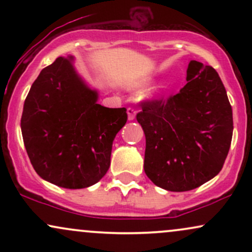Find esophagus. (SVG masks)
Instances as JSON below:
<instances>
[{
  "instance_id": "1",
  "label": "esophagus",
  "mask_w": 252,
  "mask_h": 252,
  "mask_svg": "<svg viewBox=\"0 0 252 252\" xmlns=\"http://www.w3.org/2000/svg\"><path fill=\"white\" fill-rule=\"evenodd\" d=\"M126 112H128V120L129 121L134 120L135 116H136V110L134 108H128Z\"/></svg>"
}]
</instances>
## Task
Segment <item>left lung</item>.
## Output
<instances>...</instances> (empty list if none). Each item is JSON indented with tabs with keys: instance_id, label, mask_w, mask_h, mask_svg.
Wrapping results in <instances>:
<instances>
[{
	"instance_id": "1",
	"label": "left lung",
	"mask_w": 252,
	"mask_h": 252,
	"mask_svg": "<svg viewBox=\"0 0 252 252\" xmlns=\"http://www.w3.org/2000/svg\"><path fill=\"white\" fill-rule=\"evenodd\" d=\"M136 118L146 135L144 172L172 192L194 189L218 174L233 131L232 108L212 66L192 60L187 84L168 98L143 100Z\"/></svg>"
}]
</instances>
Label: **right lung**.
<instances>
[{"instance_id": "add662e5", "label": "right lung", "mask_w": 252, "mask_h": 252, "mask_svg": "<svg viewBox=\"0 0 252 252\" xmlns=\"http://www.w3.org/2000/svg\"><path fill=\"white\" fill-rule=\"evenodd\" d=\"M96 91L77 76L72 57L40 72L25 100L24 143L35 172L63 189H86L108 172L112 142L126 126V108L97 103Z\"/></svg>"}]
</instances>
